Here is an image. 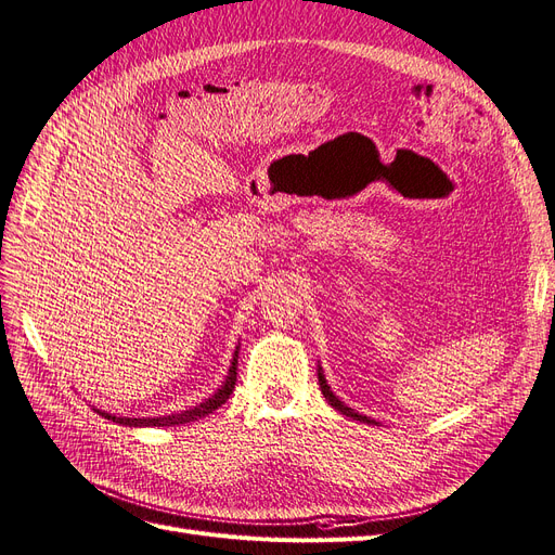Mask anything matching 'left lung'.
<instances>
[{
    "instance_id": "8db88e82",
    "label": "left lung",
    "mask_w": 555,
    "mask_h": 555,
    "mask_svg": "<svg viewBox=\"0 0 555 555\" xmlns=\"http://www.w3.org/2000/svg\"><path fill=\"white\" fill-rule=\"evenodd\" d=\"M319 386H321V392H323V397L328 399V404L333 406V409H337L341 415H347V417H353V420H360V423H367V425H378L376 420H372V417H367V415H360V413H356L353 409H349L347 404H344V401H339L335 395H333V390H331V386L326 384V376H323V372H321V367H319Z\"/></svg>"
}]
</instances>
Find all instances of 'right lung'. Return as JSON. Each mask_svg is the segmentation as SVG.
<instances>
[{
  "mask_svg": "<svg viewBox=\"0 0 555 555\" xmlns=\"http://www.w3.org/2000/svg\"><path fill=\"white\" fill-rule=\"evenodd\" d=\"M236 365H238V349L234 351V360H232V367H229V374L224 378V384L218 388V392H214L208 399H204L202 404L193 406V409H185L181 413H169V415H160V417H126V415H112L105 411H99L103 417L112 420V423L117 425H126V427H175V425H185V423H195V420L214 413L218 406H222L224 401L229 399V395L234 392L236 386Z\"/></svg>",
  "mask_w": 555,
  "mask_h": 555,
  "instance_id": "right-lung-1",
  "label": "right lung"
}]
</instances>
